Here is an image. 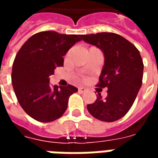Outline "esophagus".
<instances>
[{
	"instance_id": "esophagus-1",
	"label": "esophagus",
	"mask_w": 158,
	"mask_h": 158,
	"mask_svg": "<svg viewBox=\"0 0 158 158\" xmlns=\"http://www.w3.org/2000/svg\"><path fill=\"white\" fill-rule=\"evenodd\" d=\"M86 90H87V89H86L85 87H79V92H80V93L85 92Z\"/></svg>"
}]
</instances>
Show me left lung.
Masks as SVG:
<instances>
[{
  "mask_svg": "<svg viewBox=\"0 0 158 158\" xmlns=\"http://www.w3.org/2000/svg\"><path fill=\"white\" fill-rule=\"evenodd\" d=\"M84 41L96 45L104 53L105 65L96 85L107 88V96L101 94L87 105L89 113L103 122H114L128 113L142 85L143 64L138 49L123 36L109 32L82 35Z\"/></svg>",
  "mask_w": 158,
  "mask_h": 158,
  "instance_id": "8db88e82",
  "label": "left lung"
}]
</instances>
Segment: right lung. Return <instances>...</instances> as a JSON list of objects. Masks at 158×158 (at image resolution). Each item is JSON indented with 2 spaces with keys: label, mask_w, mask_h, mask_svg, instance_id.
Returning a JSON list of instances; mask_svg holds the SVG:
<instances>
[{
  "label": "right lung",
  "mask_w": 158,
  "mask_h": 158,
  "mask_svg": "<svg viewBox=\"0 0 158 158\" xmlns=\"http://www.w3.org/2000/svg\"><path fill=\"white\" fill-rule=\"evenodd\" d=\"M80 35L56 31L35 34L22 45L12 64V83L20 106L28 115L41 123L59 118L68 107L69 96L78 91L71 85L52 86L50 76L63 66V56Z\"/></svg>",
  "instance_id": "1"
}]
</instances>
